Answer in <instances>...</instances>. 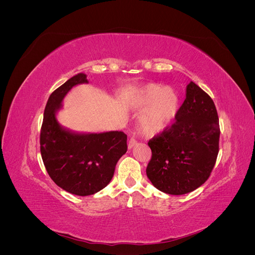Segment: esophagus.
Returning <instances> with one entry per match:
<instances>
[{
	"mask_svg": "<svg viewBox=\"0 0 255 255\" xmlns=\"http://www.w3.org/2000/svg\"><path fill=\"white\" fill-rule=\"evenodd\" d=\"M136 144H137V141L134 139V138H130V139L128 140V149H132L133 146H135Z\"/></svg>",
	"mask_w": 255,
	"mask_h": 255,
	"instance_id": "34e87169",
	"label": "esophagus"
}]
</instances>
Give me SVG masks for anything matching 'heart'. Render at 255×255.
<instances>
[{
	"label": "heart",
	"mask_w": 255,
	"mask_h": 255,
	"mask_svg": "<svg viewBox=\"0 0 255 255\" xmlns=\"http://www.w3.org/2000/svg\"><path fill=\"white\" fill-rule=\"evenodd\" d=\"M180 97L171 88L150 84L136 98V107L144 111L140 118L142 132L152 135L168 128L180 111Z\"/></svg>",
	"instance_id": "1"
}]
</instances>
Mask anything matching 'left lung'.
<instances>
[{"mask_svg": "<svg viewBox=\"0 0 255 255\" xmlns=\"http://www.w3.org/2000/svg\"><path fill=\"white\" fill-rule=\"evenodd\" d=\"M219 137L214 101L190 82L175 121L148 142L152 151L145 170L149 180L169 195L197 189L212 173L219 152Z\"/></svg>", "mask_w": 255, "mask_h": 255, "instance_id": "left-lung-1", "label": "left lung"}]
</instances>
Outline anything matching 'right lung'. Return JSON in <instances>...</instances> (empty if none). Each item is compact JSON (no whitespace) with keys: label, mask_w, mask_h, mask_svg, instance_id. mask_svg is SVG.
I'll return each mask as SVG.
<instances>
[{"label":"right lung","mask_w":255,"mask_h":255,"mask_svg":"<svg viewBox=\"0 0 255 255\" xmlns=\"http://www.w3.org/2000/svg\"><path fill=\"white\" fill-rule=\"evenodd\" d=\"M82 83H87L86 74L79 73L51 94L40 130V152L57 186L76 196H90L111 182L117 161L128 150V137L121 130L80 134L59 125L55 115L61 100Z\"/></svg>","instance_id":"add662e5"}]
</instances>
